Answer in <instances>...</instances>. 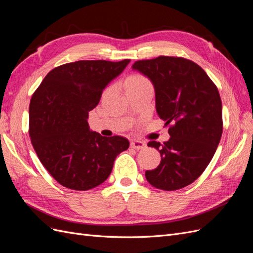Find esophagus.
<instances>
[{"mask_svg":"<svg viewBox=\"0 0 253 253\" xmlns=\"http://www.w3.org/2000/svg\"><path fill=\"white\" fill-rule=\"evenodd\" d=\"M131 147L135 150H141V149H144L145 147H147V144H145L143 141L132 140L131 141Z\"/></svg>","mask_w":253,"mask_h":253,"instance_id":"1","label":"esophagus"}]
</instances>
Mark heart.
I'll use <instances>...</instances> for the list:
<instances>
[{
	"mask_svg": "<svg viewBox=\"0 0 253 253\" xmlns=\"http://www.w3.org/2000/svg\"><path fill=\"white\" fill-rule=\"evenodd\" d=\"M141 86H151L150 81L142 75H133L126 81V88Z\"/></svg>",
	"mask_w": 253,
	"mask_h": 253,
	"instance_id": "b5f03b06",
	"label": "heart"
}]
</instances>
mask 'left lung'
Here are the masks:
<instances>
[{"label":"left lung","mask_w":253,"mask_h":253,"mask_svg":"<svg viewBox=\"0 0 253 253\" xmlns=\"http://www.w3.org/2000/svg\"><path fill=\"white\" fill-rule=\"evenodd\" d=\"M132 68L151 80L158 116L172 125L169 140L148 143L162 160L156 169L145 171V178L166 191L187 187L209 165L223 133L218 89L200 65L183 58L140 60Z\"/></svg>","instance_id":"left-lung-1"}]
</instances>
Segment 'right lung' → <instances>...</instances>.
Instances as JSON below:
<instances>
[{"label":"right lung","instance_id":"obj_1","mask_svg":"<svg viewBox=\"0 0 253 253\" xmlns=\"http://www.w3.org/2000/svg\"><path fill=\"white\" fill-rule=\"evenodd\" d=\"M128 59L82 60L50 71L29 104V136L40 162L60 185L86 191L109 177L115 159L128 149L125 137H103L88 126V112Z\"/></svg>","mask_w":253,"mask_h":253}]
</instances>
